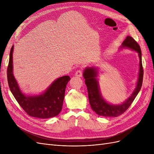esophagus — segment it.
Returning a JSON list of instances; mask_svg holds the SVG:
<instances>
[{"label": "esophagus", "mask_w": 154, "mask_h": 154, "mask_svg": "<svg viewBox=\"0 0 154 154\" xmlns=\"http://www.w3.org/2000/svg\"><path fill=\"white\" fill-rule=\"evenodd\" d=\"M75 75L78 77H82L83 75V72L82 70H78V71L75 73Z\"/></svg>", "instance_id": "1"}]
</instances>
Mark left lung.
Masks as SVG:
<instances>
[{
	"mask_svg": "<svg viewBox=\"0 0 154 154\" xmlns=\"http://www.w3.org/2000/svg\"><path fill=\"white\" fill-rule=\"evenodd\" d=\"M127 48L131 49L138 53L139 57V77L136 87L134 91L128 98L123 103L120 105L110 104L103 98L96 76L97 71L96 68L87 67L83 72V77L85 78V83L87 87L88 100L92 109L99 116L103 117H117L123 114L128 107L132 103L139 92L140 91L143 83V68L142 66L141 50L140 46L132 37L128 36L122 43L121 48Z\"/></svg>",
	"mask_w": 154,
	"mask_h": 154,
	"instance_id": "left-lung-1",
	"label": "left lung"
}]
</instances>
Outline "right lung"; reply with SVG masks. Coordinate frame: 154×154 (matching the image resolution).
Masks as SVG:
<instances>
[{"label":"right lung","instance_id":"right-lung-1","mask_svg":"<svg viewBox=\"0 0 154 154\" xmlns=\"http://www.w3.org/2000/svg\"><path fill=\"white\" fill-rule=\"evenodd\" d=\"M13 45L10 50L7 76L9 87L18 104L32 117L46 119L58 115L62 109L67 84L71 78L69 76L58 78L43 94L34 96H26L21 92L13 76Z\"/></svg>","mask_w":154,"mask_h":154}]
</instances>
